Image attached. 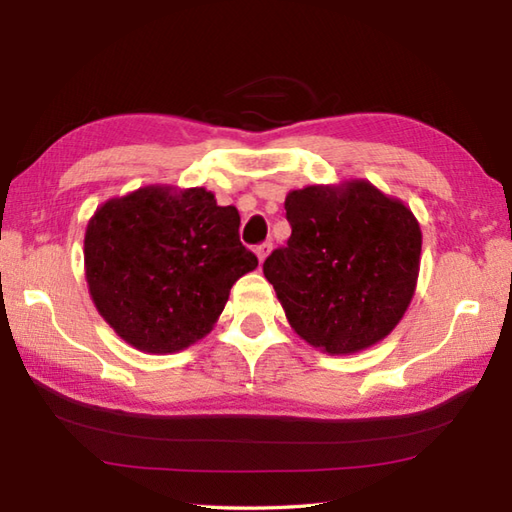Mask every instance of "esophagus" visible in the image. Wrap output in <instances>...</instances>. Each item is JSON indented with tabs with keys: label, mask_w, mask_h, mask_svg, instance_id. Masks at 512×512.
I'll list each match as a JSON object with an SVG mask.
<instances>
[{
	"label": "esophagus",
	"mask_w": 512,
	"mask_h": 512,
	"mask_svg": "<svg viewBox=\"0 0 512 512\" xmlns=\"http://www.w3.org/2000/svg\"><path fill=\"white\" fill-rule=\"evenodd\" d=\"M270 250H273V244H270V242H266V244H259V246L255 248L259 264H264V262H266V257L270 255Z\"/></svg>",
	"instance_id": "obj_1"
}]
</instances>
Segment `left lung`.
Wrapping results in <instances>:
<instances>
[{
	"instance_id": "1",
	"label": "left lung",
	"mask_w": 512,
	"mask_h": 512,
	"mask_svg": "<svg viewBox=\"0 0 512 512\" xmlns=\"http://www.w3.org/2000/svg\"><path fill=\"white\" fill-rule=\"evenodd\" d=\"M292 235L264 262L290 328L330 356L380 343L418 286L422 231L409 206L369 180L286 195Z\"/></svg>"
}]
</instances>
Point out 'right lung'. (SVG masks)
Wrapping results in <instances>:
<instances>
[{
    "label": "right lung",
    "mask_w": 512,
    "mask_h": 512,
    "mask_svg": "<svg viewBox=\"0 0 512 512\" xmlns=\"http://www.w3.org/2000/svg\"><path fill=\"white\" fill-rule=\"evenodd\" d=\"M85 281L105 323L147 354H173L213 330L235 281L257 268L239 213L204 187L147 184L103 202L83 242Z\"/></svg>",
    "instance_id": "add662e5"
}]
</instances>
